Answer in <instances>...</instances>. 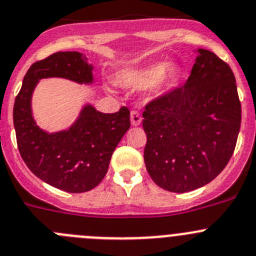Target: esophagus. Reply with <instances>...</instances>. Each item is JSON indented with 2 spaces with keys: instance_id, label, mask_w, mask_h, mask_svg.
Segmentation results:
<instances>
[{
  "instance_id": "1",
  "label": "esophagus",
  "mask_w": 256,
  "mask_h": 256,
  "mask_svg": "<svg viewBox=\"0 0 256 256\" xmlns=\"http://www.w3.org/2000/svg\"><path fill=\"white\" fill-rule=\"evenodd\" d=\"M130 117H131V125L132 126H138L142 124V114H140L138 111H135V110H132V111H131Z\"/></svg>"
}]
</instances>
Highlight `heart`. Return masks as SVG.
<instances>
[{
    "instance_id": "obj_1",
    "label": "heart",
    "mask_w": 256,
    "mask_h": 256,
    "mask_svg": "<svg viewBox=\"0 0 256 256\" xmlns=\"http://www.w3.org/2000/svg\"><path fill=\"white\" fill-rule=\"evenodd\" d=\"M176 76L173 66H166V63H154L142 68L128 69L121 74V83L126 87H144L156 82L158 88L168 82Z\"/></svg>"
}]
</instances>
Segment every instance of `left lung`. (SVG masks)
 I'll list each match as a JSON object with an SVG mask.
<instances>
[{
	"label": "left lung",
	"mask_w": 256,
	"mask_h": 256,
	"mask_svg": "<svg viewBox=\"0 0 256 256\" xmlns=\"http://www.w3.org/2000/svg\"><path fill=\"white\" fill-rule=\"evenodd\" d=\"M187 82L145 104L144 160L154 183L169 192L204 187L228 166L238 142L241 104L230 66L198 49Z\"/></svg>",
	"instance_id": "left-lung-1"
}]
</instances>
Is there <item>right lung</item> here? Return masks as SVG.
<instances>
[{"label": "right lung", "mask_w": 256, "mask_h": 256, "mask_svg": "<svg viewBox=\"0 0 256 256\" xmlns=\"http://www.w3.org/2000/svg\"><path fill=\"white\" fill-rule=\"evenodd\" d=\"M49 77L90 83L92 66L80 52H58L28 68L14 104L18 152L28 168L48 184L69 193L88 192L106 176L112 152L130 128V111L124 106L102 114L86 106L69 130L46 134L35 124L30 101L38 80Z\"/></svg>", "instance_id": "right-lung-1"}]
</instances>
